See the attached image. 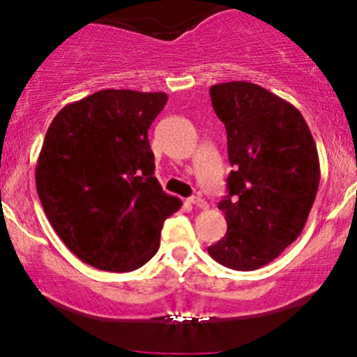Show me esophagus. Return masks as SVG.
<instances>
[{
	"label": "esophagus",
	"instance_id": "1",
	"mask_svg": "<svg viewBox=\"0 0 357 357\" xmlns=\"http://www.w3.org/2000/svg\"><path fill=\"white\" fill-rule=\"evenodd\" d=\"M190 204H192L195 208H199V210H208V203L204 199L198 198V196H192L190 198Z\"/></svg>",
	"mask_w": 357,
	"mask_h": 357
}]
</instances>
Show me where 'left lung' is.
Segmentation results:
<instances>
[{
	"instance_id": "left-lung-1",
	"label": "left lung",
	"mask_w": 357,
	"mask_h": 357,
	"mask_svg": "<svg viewBox=\"0 0 357 357\" xmlns=\"http://www.w3.org/2000/svg\"><path fill=\"white\" fill-rule=\"evenodd\" d=\"M228 137V196L218 203L227 233L208 247L223 267L261 268L304 230L321 181L317 147L302 114L252 82L210 87Z\"/></svg>"
}]
</instances>
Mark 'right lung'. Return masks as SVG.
Returning a JSON list of instances; mask_svg holds the SVG:
<instances>
[{
  "mask_svg": "<svg viewBox=\"0 0 357 357\" xmlns=\"http://www.w3.org/2000/svg\"><path fill=\"white\" fill-rule=\"evenodd\" d=\"M166 102L165 92L105 89L65 105L48 127L36 191L53 230L90 267H142L181 208L154 178L147 139Z\"/></svg>",
  "mask_w": 357,
  "mask_h": 357,
  "instance_id": "obj_1",
  "label": "right lung"
}]
</instances>
